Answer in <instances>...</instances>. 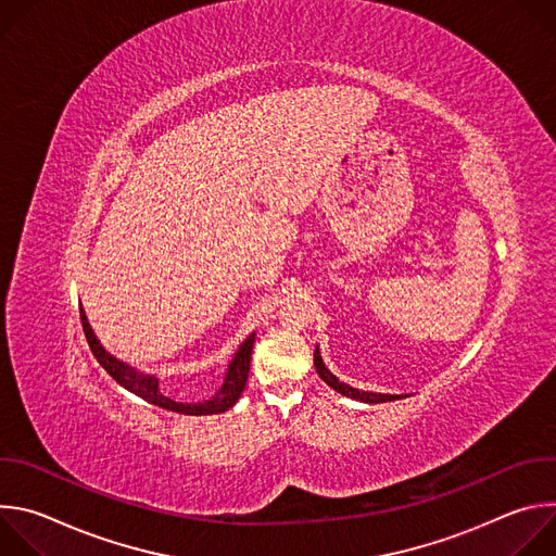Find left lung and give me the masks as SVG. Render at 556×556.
I'll list each match as a JSON object with an SVG mask.
<instances>
[{
    "label": "left lung",
    "mask_w": 556,
    "mask_h": 556,
    "mask_svg": "<svg viewBox=\"0 0 556 556\" xmlns=\"http://www.w3.org/2000/svg\"><path fill=\"white\" fill-rule=\"evenodd\" d=\"M314 367H316V371H319V376L334 389V391H339V393H343V395H350V399H354V401H361V403H369V405H374V403H389V401H399L401 395H389V393H374V391H358V389H354V387H350V384H345V382H341L326 365H324V358L319 356V350L314 352Z\"/></svg>",
    "instance_id": "1"
}]
</instances>
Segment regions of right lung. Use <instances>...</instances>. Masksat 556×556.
Returning a JSON list of instances; mask_svg holds the SVG:
<instances>
[{
  "label": "right lung",
  "instance_id": "add662e5",
  "mask_svg": "<svg viewBox=\"0 0 556 556\" xmlns=\"http://www.w3.org/2000/svg\"><path fill=\"white\" fill-rule=\"evenodd\" d=\"M81 324H84V332H86V339L90 343V350L94 354V358L103 365V369L118 382L123 384L127 391L140 395L142 401L155 405V407H163L167 412H176V414H185V416H211V414H222L226 409H230L237 401H240V395L247 387V380H249V369H251V352H253V343H255V334H251L242 345L240 350H237L235 358L230 361L228 365V371H226V378L222 382V387L215 391V395H211L208 401L204 403H180V401H174L169 399V395H165L161 391V387H157V380L155 376H144V374H138L136 369L123 365L121 361H116L112 354H108L101 343L97 341L90 324H88V316L86 312L81 309Z\"/></svg>",
  "mask_w": 556,
  "mask_h": 556
}]
</instances>
